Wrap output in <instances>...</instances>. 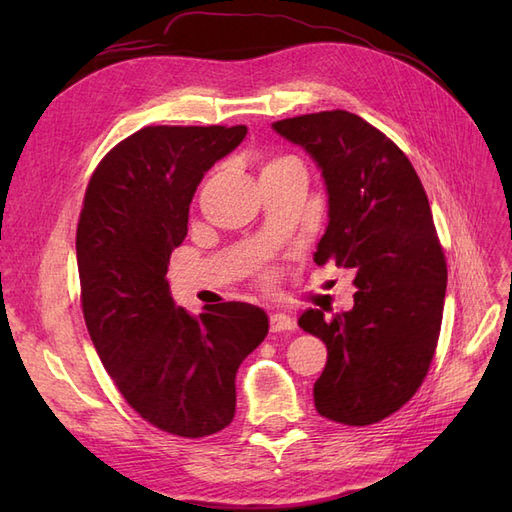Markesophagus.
Wrapping results in <instances>:
<instances>
[{
  "mask_svg": "<svg viewBox=\"0 0 512 512\" xmlns=\"http://www.w3.org/2000/svg\"><path fill=\"white\" fill-rule=\"evenodd\" d=\"M269 324H271L273 333H282V331H292L294 329V320L286 314H271Z\"/></svg>",
  "mask_w": 512,
  "mask_h": 512,
  "instance_id": "1",
  "label": "esophagus"
}]
</instances>
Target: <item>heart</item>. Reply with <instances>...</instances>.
<instances>
[{"label": "heart", "instance_id": "1", "mask_svg": "<svg viewBox=\"0 0 512 512\" xmlns=\"http://www.w3.org/2000/svg\"><path fill=\"white\" fill-rule=\"evenodd\" d=\"M284 162H292V158H280V160H273V162H269L265 168H271V166H277V164H284ZM262 168V170H265Z\"/></svg>", "mask_w": 512, "mask_h": 512}]
</instances>
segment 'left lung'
Instances as JSON below:
<instances>
[{
    "instance_id": "obj_1",
    "label": "left lung",
    "mask_w": 512,
    "mask_h": 512,
    "mask_svg": "<svg viewBox=\"0 0 512 512\" xmlns=\"http://www.w3.org/2000/svg\"><path fill=\"white\" fill-rule=\"evenodd\" d=\"M320 168L329 224L314 262L354 273V307L324 318L305 309L299 327L320 337L327 367L314 384L320 416L363 427L416 393L436 352L446 262L429 200L410 160L380 130L348 111L273 123Z\"/></svg>"
}]
</instances>
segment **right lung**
Here are the masks:
<instances>
[{
    "label": "right lung",
    "instance_id": "right-lung-1",
    "mask_svg": "<svg viewBox=\"0 0 512 512\" xmlns=\"http://www.w3.org/2000/svg\"><path fill=\"white\" fill-rule=\"evenodd\" d=\"M245 134V126L134 132L96 168L76 228L91 342L128 404L173 436L205 438L232 423L239 365L269 333L267 312L250 303L190 316L166 280L200 179Z\"/></svg>",
    "mask_w": 512,
    "mask_h": 512
}]
</instances>
